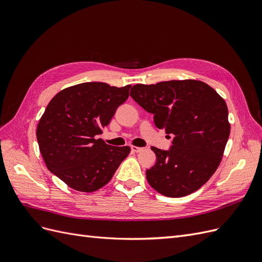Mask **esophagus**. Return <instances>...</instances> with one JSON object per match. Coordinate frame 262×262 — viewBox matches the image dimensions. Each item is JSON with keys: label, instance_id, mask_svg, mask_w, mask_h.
Instances as JSON below:
<instances>
[{"label": "esophagus", "instance_id": "obj_1", "mask_svg": "<svg viewBox=\"0 0 262 262\" xmlns=\"http://www.w3.org/2000/svg\"><path fill=\"white\" fill-rule=\"evenodd\" d=\"M131 149H132V152L139 153V152H141V150H143V147H139V146H134V145H132V146H131Z\"/></svg>", "mask_w": 262, "mask_h": 262}]
</instances>
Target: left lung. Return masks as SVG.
I'll return each mask as SVG.
<instances>
[{"mask_svg":"<svg viewBox=\"0 0 262 262\" xmlns=\"http://www.w3.org/2000/svg\"><path fill=\"white\" fill-rule=\"evenodd\" d=\"M130 96L154 115L158 129L172 134L168 150L152 146L156 163L146 179L157 192L180 198L196 191L222 161L231 132L225 100L201 81L134 85Z\"/></svg>","mask_w":262,"mask_h":262,"instance_id":"8db88e82","label":"left lung"}]
</instances>
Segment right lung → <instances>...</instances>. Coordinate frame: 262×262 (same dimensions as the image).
I'll list each match as a JSON object with an SVG mask.
<instances>
[{
  "instance_id": "1",
  "label": "right lung",
  "mask_w": 262,
  "mask_h": 262,
  "mask_svg": "<svg viewBox=\"0 0 262 262\" xmlns=\"http://www.w3.org/2000/svg\"><path fill=\"white\" fill-rule=\"evenodd\" d=\"M131 85L82 83L50 100L37 126L39 149L48 168L74 190L93 192L113 178L129 146H112L96 136L129 97Z\"/></svg>"
}]
</instances>
